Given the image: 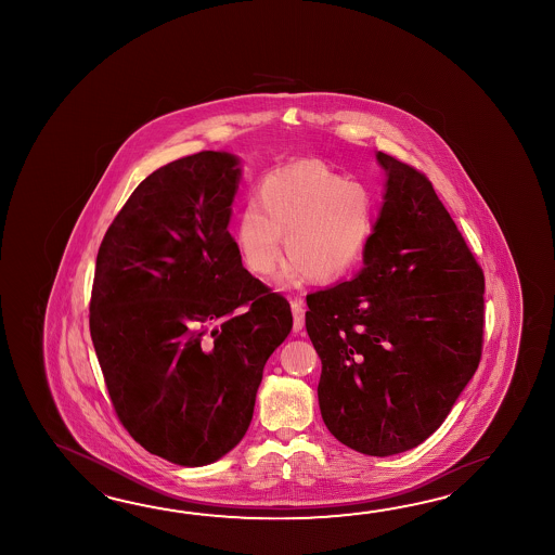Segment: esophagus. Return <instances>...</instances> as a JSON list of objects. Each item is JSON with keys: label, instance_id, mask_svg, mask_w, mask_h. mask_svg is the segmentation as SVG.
<instances>
[{"label": "esophagus", "instance_id": "esophagus-1", "mask_svg": "<svg viewBox=\"0 0 555 555\" xmlns=\"http://www.w3.org/2000/svg\"><path fill=\"white\" fill-rule=\"evenodd\" d=\"M292 313H294V331L299 333L304 330V323H306V309H304V301L295 297L292 301Z\"/></svg>", "mask_w": 555, "mask_h": 555}]
</instances>
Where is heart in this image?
<instances>
[{
    "instance_id": "obj_1",
    "label": "heart",
    "mask_w": 555,
    "mask_h": 555,
    "mask_svg": "<svg viewBox=\"0 0 555 555\" xmlns=\"http://www.w3.org/2000/svg\"><path fill=\"white\" fill-rule=\"evenodd\" d=\"M375 234V201L354 182L319 160H295L261 178L254 202L237 218L240 258L249 272L270 275L285 254L287 278L306 273L335 282L361 261Z\"/></svg>"
}]
</instances>
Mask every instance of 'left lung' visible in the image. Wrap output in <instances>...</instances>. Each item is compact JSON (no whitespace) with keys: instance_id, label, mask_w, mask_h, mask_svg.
<instances>
[{"instance_id":"obj_1","label":"left lung","mask_w":555,"mask_h":555,"mask_svg":"<svg viewBox=\"0 0 555 555\" xmlns=\"http://www.w3.org/2000/svg\"><path fill=\"white\" fill-rule=\"evenodd\" d=\"M377 160L387 192L365 268L307 295L306 327L331 435L390 456L425 442L476 373L483 272L433 182L390 154Z\"/></svg>"}]
</instances>
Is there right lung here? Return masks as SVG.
Returning <instances> with one entry per match:
<instances>
[{
  "label": "right lung",
  "instance_id": "1",
  "mask_svg": "<svg viewBox=\"0 0 555 555\" xmlns=\"http://www.w3.org/2000/svg\"><path fill=\"white\" fill-rule=\"evenodd\" d=\"M240 168L190 154L130 194L96 254L89 327L118 421L142 449L204 466L251 423L287 299L244 270L228 232Z\"/></svg>",
  "mask_w": 555,
  "mask_h": 555
}]
</instances>
